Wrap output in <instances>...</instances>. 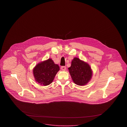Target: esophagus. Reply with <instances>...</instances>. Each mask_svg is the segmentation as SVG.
<instances>
[{"label":"esophagus","mask_w":127,"mask_h":127,"mask_svg":"<svg viewBox=\"0 0 127 127\" xmlns=\"http://www.w3.org/2000/svg\"><path fill=\"white\" fill-rule=\"evenodd\" d=\"M66 66H61V69L62 70H63V71H65V70H66Z\"/></svg>","instance_id":"obj_1"}]
</instances>
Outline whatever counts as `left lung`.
<instances>
[{"label":"left lung","mask_w":127,"mask_h":127,"mask_svg":"<svg viewBox=\"0 0 127 127\" xmlns=\"http://www.w3.org/2000/svg\"><path fill=\"white\" fill-rule=\"evenodd\" d=\"M68 70L73 82L79 86L86 85L92 77L90 66L78 58L73 59Z\"/></svg>","instance_id":"1"}]
</instances>
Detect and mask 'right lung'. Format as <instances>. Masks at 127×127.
Returning <instances> with one entry per match:
<instances>
[{
	"instance_id": "obj_1",
	"label": "right lung",
	"mask_w": 127,
	"mask_h": 127,
	"mask_svg": "<svg viewBox=\"0 0 127 127\" xmlns=\"http://www.w3.org/2000/svg\"><path fill=\"white\" fill-rule=\"evenodd\" d=\"M59 70V65L55 64L52 59H49L37 64L33 69V74L36 82L45 86L53 82Z\"/></svg>"
}]
</instances>
